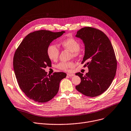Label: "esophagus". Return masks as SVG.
Segmentation results:
<instances>
[{
	"instance_id": "1",
	"label": "esophagus",
	"mask_w": 131,
	"mask_h": 131,
	"mask_svg": "<svg viewBox=\"0 0 131 131\" xmlns=\"http://www.w3.org/2000/svg\"><path fill=\"white\" fill-rule=\"evenodd\" d=\"M68 76H69V77H74V74H71V73H67V74Z\"/></svg>"
}]
</instances>
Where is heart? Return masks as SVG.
<instances>
[{"instance_id": "obj_1", "label": "heart", "mask_w": 131, "mask_h": 131, "mask_svg": "<svg viewBox=\"0 0 131 131\" xmlns=\"http://www.w3.org/2000/svg\"><path fill=\"white\" fill-rule=\"evenodd\" d=\"M60 44L65 49L71 51V56L73 57H77L79 56L81 45L79 41L75 38L73 37L67 38L62 40L60 42ZM47 53L48 58L51 60L56 61L58 58L59 50L56 46L50 45L47 48ZM74 66L73 61H61L57 65L56 67L60 70L67 71Z\"/></svg>"}]
</instances>
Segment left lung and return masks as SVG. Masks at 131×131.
I'll use <instances>...</instances> for the list:
<instances>
[{
	"label": "left lung",
	"mask_w": 131,
	"mask_h": 131,
	"mask_svg": "<svg viewBox=\"0 0 131 131\" xmlns=\"http://www.w3.org/2000/svg\"><path fill=\"white\" fill-rule=\"evenodd\" d=\"M77 37L85 45V54L81 64H85L89 72L81 78L77 90L88 97H94L106 91L112 84L117 70V59L111 41L102 31L92 27H84L77 32Z\"/></svg>",
	"instance_id": "8db88e82"
}]
</instances>
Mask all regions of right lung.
<instances>
[{
    "label": "right lung",
    "mask_w": 131,
    "mask_h": 131,
    "mask_svg": "<svg viewBox=\"0 0 131 131\" xmlns=\"http://www.w3.org/2000/svg\"><path fill=\"white\" fill-rule=\"evenodd\" d=\"M65 31L39 30L27 35L16 50L13 67L18 85L27 97L36 102H46L58 92L64 72L47 75L45 68L51 65L47 53L48 47Z\"/></svg>",
    "instance_id": "1"
}]
</instances>
